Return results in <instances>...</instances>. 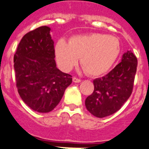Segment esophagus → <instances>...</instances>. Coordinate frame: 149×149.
Returning <instances> with one entry per match:
<instances>
[{"instance_id": "obj_1", "label": "esophagus", "mask_w": 149, "mask_h": 149, "mask_svg": "<svg viewBox=\"0 0 149 149\" xmlns=\"http://www.w3.org/2000/svg\"><path fill=\"white\" fill-rule=\"evenodd\" d=\"M72 80H73L74 82H75V83H79V82L81 81V80L80 78H76V77H74V78H72Z\"/></svg>"}]
</instances>
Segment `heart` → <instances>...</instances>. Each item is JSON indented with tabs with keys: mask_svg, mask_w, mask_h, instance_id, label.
<instances>
[{
	"mask_svg": "<svg viewBox=\"0 0 149 149\" xmlns=\"http://www.w3.org/2000/svg\"><path fill=\"white\" fill-rule=\"evenodd\" d=\"M120 52L118 38L102 33L75 35L69 39V43L60 39L55 45L56 59L62 71H70L81 58L82 68L91 76L106 73Z\"/></svg>",
	"mask_w": 149,
	"mask_h": 149,
	"instance_id": "heart-1",
	"label": "heart"
}]
</instances>
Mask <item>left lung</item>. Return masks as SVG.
I'll list each match as a JSON object with an SVG mask.
<instances>
[{"label":"left lung","instance_id":"8db88e82","mask_svg":"<svg viewBox=\"0 0 149 149\" xmlns=\"http://www.w3.org/2000/svg\"><path fill=\"white\" fill-rule=\"evenodd\" d=\"M137 65L136 56L126 52L122 61L108 74L93 81V93L85 100V106L91 115L104 118L122 108L132 93Z\"/></svg>","mask_w":149,"mask_h":149}]
</instances>
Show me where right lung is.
I'll use <instances>...</instances> for the list:
<instances>
[{
	"label": "right lung",
	"instance_id": "right-lung-1",
	"mask_svg": "<svg viewBox=\"0 0 149 149\" xmlns=\"http://www.w3.org/2000/svg\"><path fill=\"white\" fill-rule=\"evenodd\" d=\"M47 26L22 38L14 56L16 86L24 102L32 110L47 113L62 98L72 76L56 67L54 41Z\"/></svg>",
	"mask_w": 149,
	"mask_h": 149
}]
</instances>
